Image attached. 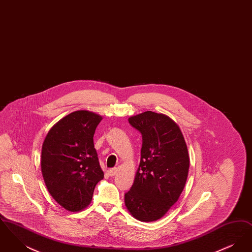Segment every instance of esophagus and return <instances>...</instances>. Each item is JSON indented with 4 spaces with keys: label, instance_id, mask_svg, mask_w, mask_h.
I'll return each mask as SVG.
<instances>
[{
    "label": "esophagus",
    "instance_id": "34e87169",
    "mask_svg": "<svg viewBox=\"0 0 252 252\" xmlns=\"http://www.w3.org/2000/svg\"><path fill=\"white\" fill-rule=\"evenodd\" d=\"M117 174V168H110L109 170H108V175L110 176V177H113V176H115Z\"/></svg>",
    "mask_w": 252,
    "mask_h": 252
}]
</instances>
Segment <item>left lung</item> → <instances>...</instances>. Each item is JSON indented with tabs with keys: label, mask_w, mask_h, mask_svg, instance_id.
Here are the masks:
<instances>
[{
	"label": "left lung",
	"mask_w": 252,
	"mask_h": 252,
	"mask_svg": "<svg viewBox=\"0 0 252 252\" xmlns=\"http://www.w3.org/2000/svg\"><path fill=\"white\" fill-rule=\"evenodd\" d=\"M142 134L141 161L125 203L140 221H156L176 203L190 166L187 145L179 126L168 116L145 111L128 119Z\"/></svg>",
	"instance_id": "left-lung-1"
}]
</instances>
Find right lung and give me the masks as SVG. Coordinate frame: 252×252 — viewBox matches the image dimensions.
Returning <instances> with one entry per match:
<instances>
[{
	"label": "right lung",
	"instance_id": "obj_1",
	"mask_svg": "<svg viewBox=\"0 0 252 252\" xmlns=\"http://www.w3.org/2000/svg\"><path fill=\"white\" fill-rule=\"evenodd\" d=\"M102 117L78 110L58 122L41 150V172L50 194L68 211L91 203L96 184L104 179L94 135Z\"/></svg>",
	"mask_w": 252,
	"mask_h": 252
}]
</instances>
